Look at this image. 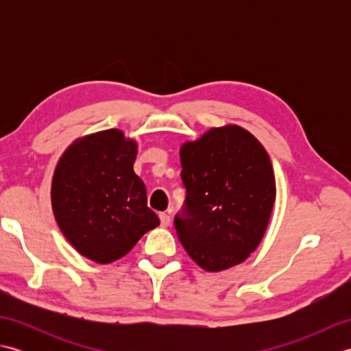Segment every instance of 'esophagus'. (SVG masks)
<instances>
[{
    "label": "esophagus",
    "instance_id": "34e87169",
    "mask_svg": "<svg viewBox=\"0 0 351 351\" xmlns=\"http://www.w3.org/2000/svg\"><path fill=\"white\" fill-rule=\"evenodd\" d=\"M160 221H161V226L167 228L170 225V215L167 213H160Z\"/></svg>",
    "mask_w": 351,
    "mask_h": 351
}]
</instances>
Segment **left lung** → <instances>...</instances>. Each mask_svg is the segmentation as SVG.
<instances>
[{
  "mask_svg": "<svg viewBox=\"0 0 351 351\" xmlns=\"http://www.w3.org/2000/svg\"><path fill=\"white\" fill-rule=\"evenodd\" d=\"M185 210L176 234L206 271L244 263L263 241L276 200L274 171L264 146L247 130L225 125L180 149Z\"/></svg>",
  "mask_w": 351,
  "mask_h": 351,
  "instance_id": "obj_1",
  "label": "left lung"
}]
</instances>
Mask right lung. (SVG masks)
I'll list each match as a JSON object with an SVG mask.
<instances>
[{"mask_svg":"<svg viewBox=\"0 0 351 351\" xmlns=\"http://www.w3.org/2000/svg\"><path fill=\"white\" fill-rule=\"evenodd\" d=\"M136 156L137 141L113 128L77 138L56 166L51 205L57 225L80 255L98 264L121 259L160 225L134 173Z\"/></svg>","mask_w":351,"mask_h":351,"instance_id":"right-lung-1","label":"right lung"}]
</instances>
